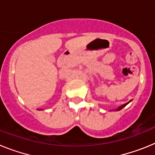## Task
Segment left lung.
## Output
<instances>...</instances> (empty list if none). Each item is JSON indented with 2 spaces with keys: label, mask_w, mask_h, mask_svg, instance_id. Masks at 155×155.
I'll list each match as a JSON object with an SVG mask.
<instances>
[{
  "label": "left lung",
  "mask_w": 155,
  "mask_h": 155,
  "mask_svg": "<svg viewBox=\"0 0 155 155\" xmlns=\"http://www.w3.org/2000/svg\"><path fill=\"white\" fill-rule=\"evenodd\" d=\"M131 102V101H130V102H127V103H126V104H124V105H121V106H120V107H119V108H117V109H116V111H120V110H121V109H123V108H124V107H125L126 105H127V104H128V103H129V102Z\"/></svg>",
  "instance_id": "8db88e82"
}]
</instances>
